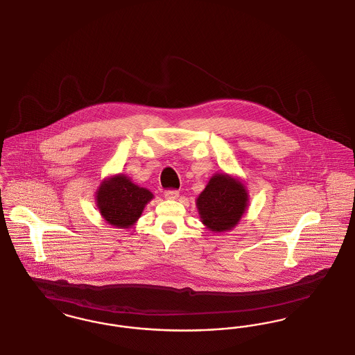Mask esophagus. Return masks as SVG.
Wrapping results in <instances>:
<instances>
[{"instance_id":"obj_1","label":"esophagus","mask_w":355,"mask_h":355,"mask_svg":"<svg viewBox=\"0 0 355 355\" xmlns=\"http://www.w3.org/2000/svg\"><path fill=\"white\" fill-rule=\"evenodd\" d=\"M164 196H166V199L175 200V199L179 198V191H178V189H167V191L164 192Z\"/></svg>"}]
</instances>
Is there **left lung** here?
Returning a JSON list of instances; mask_svg holds the SVG:
<instances>
[{
  "label": "left lung",
  "mask_w": 355,
  "mask_h": 355,
  "mask_svg": "<svg viewBox=\"0 0 355 355\" xmlns=\"http://www.w3.org/2000/svg\"><path fill=\"white\" fill-rule=\"evenodd\" d=\"M196 205L202 222L211 230L222 232L238 224L247 207V193L241 182L215 175L199 195Z\"/></svg>",
  "instance_id": "obj_1"
}]
</instances>
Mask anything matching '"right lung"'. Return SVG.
I'll return each mask as SVG.
<instances>
[{
    "label": "right lung",
    "mask_w": 355,
    "mask_h": 355,
    "mask_svg": "<svg viewBox=\"0 0 355 355\" xmlns=\"http://www.w3.org/2000/svg\"><path fill=\"white\" fill-rule=\"evenodd\" d=\"M150 199L152 193L148 189L140 188L125 176L119 175L100 187L97 207L108 223L127 228L140 218Z\"/></svg>",
    "instance_id": "obj_1"
}]
</instances>
